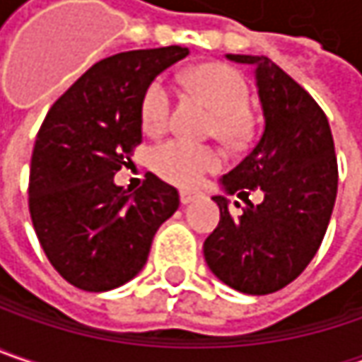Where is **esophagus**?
Instances as JSON below:
<instances>
[{
	"label": "esophagus",
	"mask_w": 362,
	"mask_h": 362,
	"mask_svg": "<svg viewBox=\"0 0 362 362\" xmlns=\"http://www.w3.org/2000/svg\"><path fill=\"white\" fill-rule=\"evenodd\" d=\"M197 198H200V192H194V190H182L180 192L182 204H190V202H194Z\"/></svg>",
	"instance_id": "esophagus-1"
}]
</instances>
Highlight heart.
Segmentation results:
<instances>
[{"mask_svg": "<svg viewBox=\"0 0 362 362\" xmlns=\"http://www.w3.org/2000/svg\"><path fill=\"white\" fill-rule=\"evenodd\" d=\"M186 87L204 103L214 119L216 135L237 141L247 134L249 87L245 78L227 64H202L184 76ZM172 95L162 81L151 83L141 101V121L148 132H160L170 117ZM151 165L164 180L178 186H194L221 165L218 151L186 139H168L151 151Z\"/></svg>", "mask_w": 362, "mask_h": 362, "instance_id": "obj_1", "label": "heart"}]
</instances>
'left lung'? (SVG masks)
I'll return each mask as SVG.
<instances>
[{"instance_id":"obj_1","label":"left lung","mask_w":362,"mask_h":362,"mask_svg":"<svg viewBox=\"0 0 362 362\" xmlns=\"http://www.w3.org/2000/svg\"><path fill=\"white\" fill-rule=\"evenodd\" d=\"M251 64L263 111V134L212 197L221 221L204 241V259L223 284L249 296L286 288L316 255L334 209L337 156L328 119L316 101L267 56L227 54ZM261 189L239 217L227 194ZM237 204V202H235Z\"/></svg>"}]
</instances>
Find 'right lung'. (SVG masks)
<instances>
[{
    "mask_svg": "<svg viewBox=\"0 0 362 362\" xmlns=\"http://www.w3.org/2000/svg\"><path fill=\"white\" fill-rule=\"evenodd\" d=\"M190 54L165 46L109 56L52 105L30 168V214L38 241L74 288L109 291L139 274L178 190L148 174L137 190L115 184L141 141V101L158 74Z\"/></svg>",
    "mask_w": 362,
    "mask_h": 362,
    "instance_id": "1",
    "label": "right lung"
}]
</instances>
